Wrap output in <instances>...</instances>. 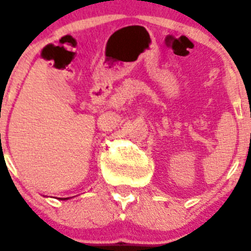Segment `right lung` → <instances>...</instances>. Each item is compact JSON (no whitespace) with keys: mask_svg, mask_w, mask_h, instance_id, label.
<instances>
[{"mask_svg":"<svg viewBox=\"0 0 251 251\" xmlns=\"http://www.w3.org/2000/svg\"><path fill=\"white\" fill-rule=\"evenodd\" d=\"M70 198H65V199H61V200H69Z\"/></svg>","mask_w":251,"mask_h":251,"instance_id":"1","label":"right lung"}]
</instances>
